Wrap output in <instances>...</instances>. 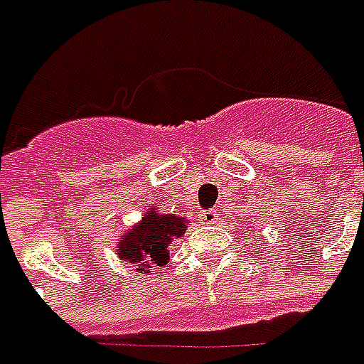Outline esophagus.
Here are the masks:
<instances>
[{
    "instance_id": "obj_1",
    "label": "esophagus",
    "mask_w": 364,
    "mask_h": 364,
    "mask_svg": "<svg viewBox=\"0 0 364 364\" xmlns=\"http://www.w3.org/2000/svg\"><path fill=\"white\" fill-rule=\"evenodd\" d=\"M200 222L203 224H216L218 222V213L216 210H203L200 213Z\"/></svg>"
}]
</instances>
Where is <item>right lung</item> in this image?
<instances>
[{
  "instance_id": "right-lung-1",
  "label": "right lung",
  "mask_w": 364,
  "mask_h": 364,
  "mask_svg": "<svg viewBox=\"0 0 364 364\" xmlns=\"http://www.w3.org/2000/svg\"><path fill=\"white\" fill-rule=\"evenodd\" d=\"M185 234V220L175 214L150 210L142 222L120 237L119 257L136 271L151 273V267H164L169 261V244Z\"/></svg>"
}]
</instances>
